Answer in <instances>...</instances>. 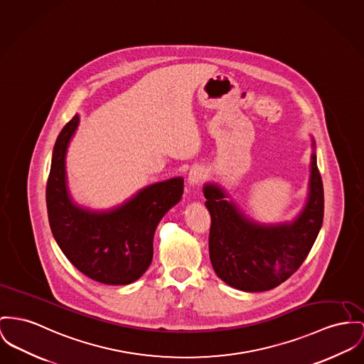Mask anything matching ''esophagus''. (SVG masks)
Returning a JSON list of instances; mask_svg holds the SVG:
<instances>
[{"label": "esophagus", "mask_w": 364, "mask_h": 364, "mask_svg": "<svg viewBox=\"0 0 364 364\" xmlns=\"http://www.w3.org/2000/svg\"><path fill=\"white\" fill-rule=\"evenodd\" d=\"M204 179H205V171H204L203 167L196 166L192 170L189 171V175H188V182H189V185L198 186V185L203 183Z\"/></svg>", "instance_id": "1"}]
</instances>
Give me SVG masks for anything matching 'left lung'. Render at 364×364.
Returning a JSON list of instances; mask_svg holds the SVG:
<instances>
[{
    "mask_svg": "<svg viewBox=\"0 0 364 364\" xmlns=\"http://www.w3.org/2000/svg\"><path fill=\"white\" fill-rule=\"evenodd\" d=\"M312 139L308 197L287 222L259 223L245 215L220 186L205 183L211 214L210 259L219 279L233 289L259 292L277 287L302 265L323 225L324 193Z\"/></svg>",
    "mask_w": 364,
    "mask_h": 364,
    "instance_id": "1",
    "label": "left lung"
}]
</instances>
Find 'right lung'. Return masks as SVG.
I'll use <instances>...</instances> for the list:
<instances>
[{"instance_id": "add662e5", "label": "right lung", "mask_w": 364, "mask_h": 364, "mask_svg": "<svg viewBox=\"0 0 364 364\" xmlns=\"http://www.w3.org/2000/svg\"><path fill=\"white\" fill-rule=\"evenodd\" d=\"M78 122L75 114L53 146L47 182L49 226L66 258L81 273L103 284H131L151 264L156 228L179 203L183 178L149 185L110 210L78 205L68 188L65 164Z\"/></svg>"}]
</instances>
